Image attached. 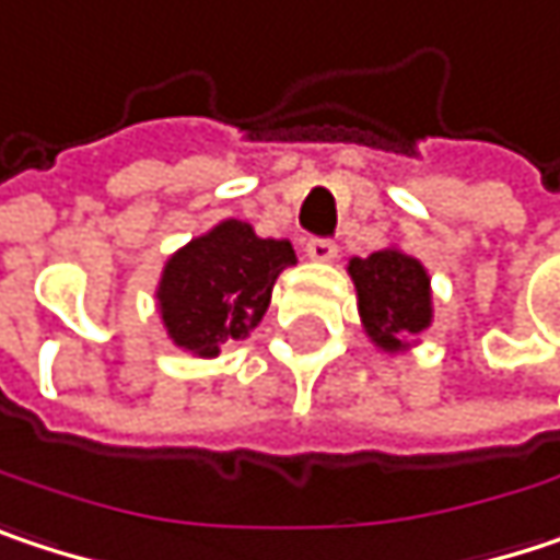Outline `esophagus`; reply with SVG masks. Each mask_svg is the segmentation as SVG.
I'll return each instance as SVG.
<instances>
[{
    "mask_svg": "<svg viewBox=\"0 0 560 560\" xmlns=\"http://www.w3.org/2000/svg\"><path fill=\"white\" fill-rule=\"evenodd\" d=\"M306 257L315 260V264H328V260L338 257V245L328 242V238H310V242H306Z\"/></svg>",
    "mask_w": 560,
    "mask_h": 560,
    "instance_id": "esophagus-1",
    "label": "esophagus"
}]
</instances>
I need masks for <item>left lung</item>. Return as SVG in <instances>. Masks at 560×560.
I'll use <instances>...</instances> for the list:
<instances>
[{
    "label": "left lung",
    "instance_id": "8db88e82",
    "mask_svg": "<svg viewBox=\"0 0 560 560\" xmlns=\"http://www.w3.org/2000/svg\"><path fill=\"white\" fill-rule=\"evenodd\" d=\"M348 277L358 293L361 325L374 348L402 354L419 345V335L435 318L432 277L419 257L389 245L368 257H351Z\"/></svg>",
    "mask_w": 560,
    "mask_h": 560
}]
</instances>
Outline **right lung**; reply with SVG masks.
Masks as SVG:
<instances>
[{
	"label": "right lung",
	"mask_w": 560,
	"mask_h": 560,
	"mask_svg": "<svg viewBox=\"0 0 560 560\" xmlns=\"http://www.w3.org/2000/svg\"><path fill=\"white\" fill-rule=\"evenodd\" d=\"M293 264L287 238H257L242 219L212 225L161 270L154 296L167 338L192 358H219L260 325L277 277Z\"/></svg>",
	"instance_id": "add662e5"
}]
</instances>
